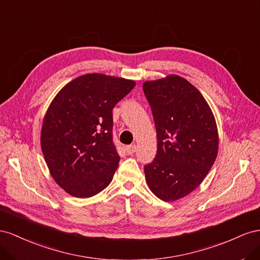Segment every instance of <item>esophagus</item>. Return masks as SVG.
I'll list each match as a JSON object with an SVG mask.
<instances>
[{
	"mask_svg": "<svg viewBox=\"0 0 260 260\" xmlns=\"http://www.w3.org/2000/svg\"><path fill=\"white\" fill-rule=\"evenodd\" d=\"M136 150H137V147L135 144L126 147V152H127V154H134L136 152Z\"/></svg>",
	"mask_w": 260,
	"mask_h": 260,
	"instance_id": "esophagus-1",
	"label": "esophagus"
}]
</instances>
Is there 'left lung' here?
Masks as SVG:
<instances>
[{"mask_svg":"<svg viewBox=\"0 0 260 260\" xmlns=\"http://www.w3.org/2000/svg\"><path fill=\"white\" fill-rule=\"evenodd\" d=\"M157 131L155 158L145 166L148 186L165 202L183 198L204 181L216 161V118L204 95L179 75L143 85Z\"/></svg>","mask_w":260,"mask_h":260,"instance_id":"1","label":"left lung"}]
</instances>
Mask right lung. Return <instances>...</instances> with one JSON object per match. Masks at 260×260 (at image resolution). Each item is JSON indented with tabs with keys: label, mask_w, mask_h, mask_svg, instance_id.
I'll return each instance as SVG.
<instances>
[{
	"label": "right lung",
	"mask_w": 260,
	"mask_h": 260,
	"mask_svg": "<svg viewBox=\"0 0 260 260\" xmlns=\"http://www.w3.org/2000/svg\"><path fill=\"white\" fill-rule=\"evenodd\" d=\"M135 85L131 79L85 74L50 103L41 150L51 176L68 194L92 197L112 181L120 162L112 140V109Z\"/></svg>",
	"instance_id": "obj_1"
}]
</instances>
